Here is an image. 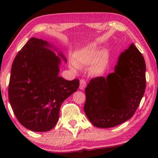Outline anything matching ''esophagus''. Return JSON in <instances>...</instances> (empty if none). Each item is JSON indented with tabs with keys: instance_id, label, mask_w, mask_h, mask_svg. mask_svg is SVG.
<instances>
[{
	"instance_id": "1",
	"label": "esophagus",
	"mask_w": 158,
	"mask_h": 158,
	"mask_svg": "<svg viewBox=\"0 0 158 158\" xmlns=\"http://www.w3.org/2000/svg\"><path fill=\"white\" fill-rule=\"evenodd\" d=\"M85 86H86V81H85L84 79L80 80V85H79L80 89L82 90H84Z\"/></svg>"
}]
</instances>
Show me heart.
Listing matches in <instances>:
<instances>
[{
  "instance_id": "heart-1",
  "label": "heart",
  "mask_w": 158,
  "mask_h": 158,
  "mask_svg": "<svg viewBox=\"0 0 158 158\" xmlns=\"http://www.w3.org/2000/svg\"><path fill=\"white\" fill-rule=\"evenodd\" d=\"M107 62V56L105 52H100L95 46H88L82 48L74 53L73 60L70 61L69 65L74 70L78 67L90 65L93 64L95 72L100 73L105 68Z\"/></svg>"
}]
</instances>
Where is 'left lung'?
<instances>
[{"label": "left lung", "mask_w": 158, "mask_h": 158, "mask_svg": "<svg viewBox=\"0 0 158 158\" xmlns=\"http://www.w3.org/2000/svg\"><path fill=\"white\" fill-rule=\"evenodd\" d=\"M146 89V63L134 44L122 52L114 73L90 80L84 110L94 126L118 125L135 114Z\"/></svg>", "instance_id": "obj_1"}]
</instances>
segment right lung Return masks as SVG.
<instances>
[{"instance_id": "obj_1", "label": "right lung", "mask_w": 158, "mask_h": 158, "mask_svg": "<svg viewBox=\"0 0 158 158\" xmlns=\"http://www.w3.org/2000/svg\"><path fill=\"white\" fill-rule=\"evenodd\" d=\"M57 50L42 39L31 37L13 61L8 87L10 105L19 122L33 132H47L57 123L62 103L79 86V80L58 76ZM58 55L67 62L60 52Z\"/></svg>"}]
</instances>
